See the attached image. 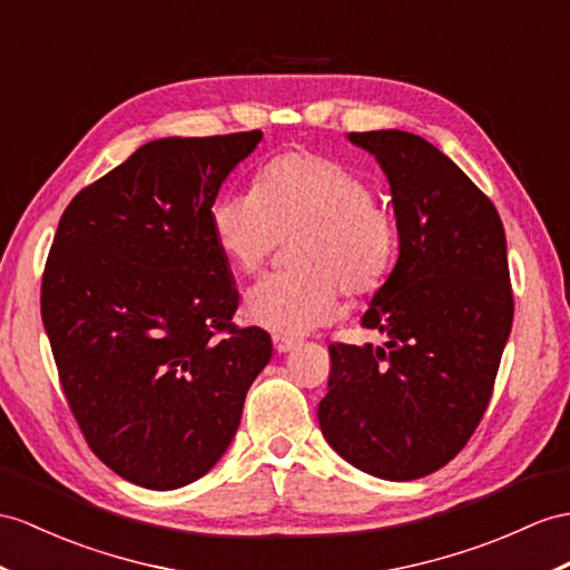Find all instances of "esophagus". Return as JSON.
<instances>
[{"instance_id": "1", "label": "esophagus", "mask_w": 570, "mask_h": 570, "mask_svg": "<svg viewBox=\"0 0 570 570\" xmlns=\"http://www.w3.org/2000/svg\"><path fill=\"white\" fill-rule=\"evenodd\" d=\"M299 343H302L299 338H295V336H283V333H275V336H273V345H275V351H277V353H289V351H295Z\"/></svg>"}]
</instances>
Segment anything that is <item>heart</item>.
I'll return each mask as SVG.
<instances>
[{
    "label": "heart",
    "mask_w": 570,
    "mask_h": 570,
    "mask_svg": "<svg viewBox=\"0 0 570 570\" xmlns=\"http://www.w3.org/2000/svg\"><path fill=\"white\" fill-rule=\"evenodd\" d=\"M217 252L239 275H256L283 242L295 273L248 289L244 318L283 336L331 324L341 293L367 297L386 283L399 252L394 213L353 166L314 151H285L263 164L254 190L210 207Z\"/></svg>",
    "instance_id": "obj_1"
}]
</instances>
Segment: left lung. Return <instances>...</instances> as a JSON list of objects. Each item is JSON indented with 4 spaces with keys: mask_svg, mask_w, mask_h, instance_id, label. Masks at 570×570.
<instances>
[{
    "mask_svg": "<svg viewBox=\"0 0 570 570\" xmlns=\"http://www.w3.org/2000/svg\"><path fill=\"white\" fill-rule=\"evenodd\" d=\"M392 186L399 261L363 314L372 343H331L318 425L365 474L411 481L464 450L489 406L510 336L505 232L450 157L404 130L351 132Z\"/></svg>",
    "mask_w": 570,
    "mask_h": 570,
    "instance_id": "1",
    "label": "left lung"
}]
</instances>
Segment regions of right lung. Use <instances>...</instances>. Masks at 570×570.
<instances>
[{
  "instance_id": "add662e5",
  "label": "right lung",
  "mask_w": 570,
  "mask_h": 570,
  "mask_svg": "<svg viewBox=\"0 0 570 570\" xmlns=\"http://www.w3.org/2000/svg\"><path fill=\"white\" fill-rule=\"evenodd\" d=\"M263 132L164 137L87 188L60 217L40 316L87 445L130 483L188 485L237 433L273 355L239 307L210 234L222 180Z\"/></svg>"
}]
</instances>
